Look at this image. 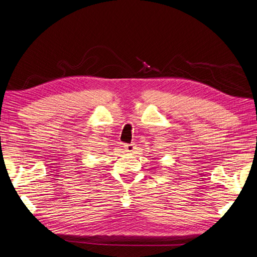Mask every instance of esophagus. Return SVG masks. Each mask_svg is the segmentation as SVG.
I'll return each mask as SVG.
<instances>
[{"label":"esophagus","mask_w":257,"mask_h":257,"mask_svg":"<svg viewBox=\"0 0 257 257\" xmlns=\"http://www.w3.org/2000/svg\"><path fill=\"white\" fill-rule=\"evenodd\" d=\"M125 150L127 153H134L136 150V145L135 144H126Z\"/></svg>","instance_id":"1"}]
</instances>
